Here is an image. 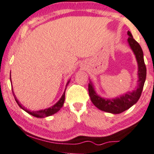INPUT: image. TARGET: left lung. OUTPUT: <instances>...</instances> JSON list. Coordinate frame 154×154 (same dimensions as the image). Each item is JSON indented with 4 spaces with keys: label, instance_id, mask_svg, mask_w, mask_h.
I'll return each instance as SVG.
<instances>
[{
    "label": "left lung",
    "instance_id": "left-lung-1",
    "mask_svg": "<svg viewBox=\"0 0 154 154\" xmlns=\"http://www.w3.org/2000/svg\"><path fill=\"white\" fill-rule=\"evenodd\" d=\"M128 42L133 50L138 63V86L133 91H128L125 94L115 99H105L99 96L91 81L88 84V94L92 103L102 111L112 114H120L129 109L138 101L141 95L146 78V68L144 63L143 52L140 45L133 39L131 32L128 31Z\"/></svg>",
    "mask_w": 154,
    "mask_h": 154
}]
</instances>
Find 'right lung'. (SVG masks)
Masks as SVG:
<instances>
[{
    "mask_svg": "<svg viewBox=\"0 0 154 154\" xmlns=\"http://www.w3.org/2000/svg\"><path fill=\"white\" fill-rule=\"evenodd\" d=\"M10 79H11V77H10ZM69 82H70V80L68 81V83H67L66 88H65L64 93L63 94L62 97H61V98L59 99L58 102H57V103H55L54 105L50 106V107L47 108V109H40V110H39V111H29V110L26 109V108L23 107V106L21 105V104H19V102L17 100L15 94H14V91H13V89H12V92H13V94H14V99H15L16 103H17L18 105H19L20 107L21 108V109L24 110L25 112H26L29 114V115H32V116L36 117H39V118H42V117H49V116H50V115H54V114H55L56 112H57L60 109V108L63 106V104H64V102H65V94H66V87H67V86H68V84H69Z\"/></svg>",
    "mask_w": 154,
    "mask_h": 154,
    "instance_id": "add662e5",
    "label": "right lung"
}]
</instances>
